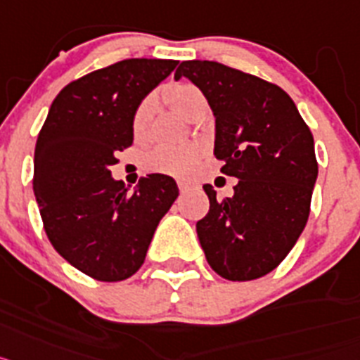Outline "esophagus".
Masks as SVG:
<instances>
[{
  "label": "esophagus",
  "instance_id": "1",
  "mask_svg": "<svg viewBox=\"0 0 360 360\" xmlns=\"http://www.w3.org/2000/svg\"><path fill=\"white\" fill-rule=\"evenodd\" d=\"M177 186H179V192L184 193L192 188V183H188V181H177Z\"/></svg>",
  "mask_w": 360,
  "mask_h": 360
}]
</instances>
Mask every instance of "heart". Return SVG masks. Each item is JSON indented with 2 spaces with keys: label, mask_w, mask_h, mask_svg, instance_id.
<instances>
[{
  "label": "heart",
  "mask_w": 360,
  "mask_h": 360,
  "mask_svg": "<svg viewBox=\"0 0 360 360\" xmlns=\"http://www.w3.org/2000/svg\"><path fill=\"white\" fill-rule=\"evenodd\" d=\"M165 101L188 121H199L208 112L205 94L195 85L190 83H177L165 90ZM152 99L145 98L139 101L132 114V134L137 141H143L148 134L150 120H152ZM201 158V148L198 145H179L168 146L159 145L146 152L143 158V168L154 174H165V176H186L195 162Z\"/></svg>",
  "instance_id": "b5f03b06"
}]
</instances>
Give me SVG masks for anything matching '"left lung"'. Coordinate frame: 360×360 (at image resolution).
Here are the masks:
<instances>
[{
  "label": "left lung",
  "mask_w": 360,
  "mask_h": 360,
  "mask_svg": "<svg viewBox=\"0 0 360 360\" xmlns=\"http://www.w3.org/2000/svg\"><path fill=\"white\" fill-rule=\"evenodd\" d=\"M199 86L215 115V150L233 198L205 184L210 210L198 221L206 261L228 281L270 274L302 233L317 179L314 136L281 86L217 61H183L176 79Z\"/></svg>",
  "instance_id": "obj_1"
}]
</instances>
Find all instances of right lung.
Here are the masks:
<instances>
[{"label":"right lung","instance_id":"obj_1","mask_svg":"<svg viewBox=\"0 0 360 360\" xmlns=\"http://www.w3.org/2000/svg\"><path fill=\"white\" fill-rule=\"evenodd\" d=\"M176 59H123L72 81L56 96L34 154V193L46 237L61 257L103 283L132 277L176 181L150 174L128 193L108 168L132 145V114L177 67Z\"/></svg>","mask_w":360,"mask_h":360}]
</instances>
